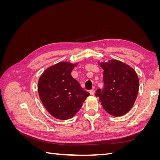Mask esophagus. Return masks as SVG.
Wrapping results in <instances>:
<instances>
[{
	"mask_svg": "<svg viewBox=\"0 0 160 160\" xmlns=\"http://www.w3.org/2000/svg\"><path fill=\"white\" fill-rule=\"evenodd\" d=\"M89 93H90V95H93L95 93V89H91V90L89 91Z\"/></svg>",
	"mask_w": 160,
	"mask_h": 160,
	"instance_id": "34e87169",
	"label": "esophagus"
}]
</instances>
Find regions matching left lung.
<instances>
[{"label": "left lung", "mask_w": 160, "mask_h": 160, "mask_svg": "<svg viewBox=\"0 0 160 160\" xmlns=\"http://www.w3.org/2000/svg\"><path fill=\"white\" fill-rule=\"evenodd\" d=\"M104 70V88L97 90L103 108L111 115L122 116L132 109L137 98L139 79L129 65L117 60L99 64Z\"/></svg>", "instance_id": "left-lung-1"}]
</instances>
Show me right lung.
<instances>
[{
  "mask_svg": "<svg viewBox=\"0 0 160 160\" xmlns=\"http://www.w3.org/2000/svg\"><path fill=\"white\" fill-rule=\"evenodd\" d=\"M76 65L59 62L46 69L38 80V95L42 103L57 119L71 118L89 95L71 75Z\"/></svg>",
  "mask_w": 160,
  "mask_h": 160,
  "instance_id": "1",
  "label": "right lung"
}]
</instances>
